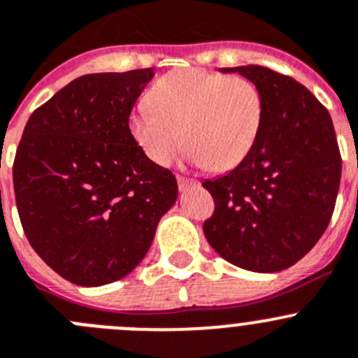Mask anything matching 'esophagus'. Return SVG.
<instances>
[{"label": "esophagus", "mask_w": 358, "mask_h": 358, "mask_svg": "<svg viewBox=\"0 0 358 358\" xmlns=\"http://www.w3.org/2000/svg\"><path fill=\"white\" fill-rule=\"evenodd\" d=\"M177 185H179V189H181V192H186V189L196 186V181L195 179H189V177L177 176Z\"/></svg>", "instance_id": "1"}]
</instances>
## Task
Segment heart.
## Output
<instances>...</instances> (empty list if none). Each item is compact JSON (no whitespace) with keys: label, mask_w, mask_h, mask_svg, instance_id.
Instances as JSON below:
<instances>
[{"label":"heart","mask_w":358,"mask_h":358,"mask_svg":"<svg viewBox=\"0 0 358 358\" xmlns=\"http://www.w3.org/2000/svg\"><path fill=\"white\" fill-rule=\"evenodd\" d=\"M149 101L129 115V133L159 166L170 165L186 142L196 165L234 169L254 147L264 110L250 80L202 69L165 74Z\"/></svg>","instance_id":"1"}]
</instances>
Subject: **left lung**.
<instances>
[{
    "mask_svg": "<svg viewBox=\"0 0 358 358\" xmlns=\"http://www.w3.org/2000/svg\"><path fill=\"white\" fill-rule=\"evenodd\" d=\"M262 96L254 147L234 170L202 182L215 199L204 234L216 254L259 273L286 270L327 231L341 182V152L327 108L293 78L261 65L222 69Z\"/></svg>",
    "mask_w": 358,
    "mask_h": 358,
    "instance_id": "8db88e82",
    "label": "left lung"
}]
</instances>
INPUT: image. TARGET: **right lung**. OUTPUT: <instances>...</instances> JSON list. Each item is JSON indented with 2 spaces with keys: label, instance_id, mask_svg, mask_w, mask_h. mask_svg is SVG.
I'll return each mask as SVG.
<instances>
[{
  "label": "right lung",
  "instance_id": "add662e5",
  "mask_svg": "<svg viewBox=\"0 0 358 358\" xmlns=\"http://www.w3.org/2000/svg\"><path fill=\"white\" fill-rule=\"evenodd\" d=\"M154 69L71 81L31 113L14 159V192L29 245L78 286L126 277L176 204L170 170L142 152L129 115Z\"/></svg>",
  "mask_w": 358,
  "mask_h": 358
}]
</instances>
